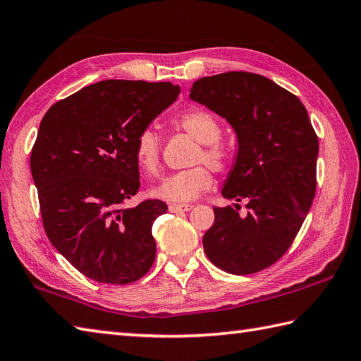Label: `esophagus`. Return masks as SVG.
Returning a JSON list of instances; mask_svg holds the SVG:
<instances>
[{
	"instance_id": "esophagus-1",
	"label": "esophagus",
	"mask_w": 361,
	"mask_h": 361,
	"mask_svg": "<svg viewBox=\"0 0 361 361\" xmlns=\"http://www.w3.org/2000/svg\"><path fill=\"white\" fill-rule=\"evenodd\" d=\"M168 209L173 213H179V212H190L193 209V205L191 204H170L168 205Z\"/></svg>"
}]
</instances>
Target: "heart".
Segmentation results:
<instances>
[{"instance_id":"heart-1","label":"heart","mask_w":361,"mask_h":361,"mask_svg":"<svg viewBox=\"0 0 361 361\" xmlns=\"http://www.w3.org/2000/svg\"><path fill=\"white\" fill-rule=\"evenodd\" d=\"M173 126L187 132L201 143L195 154V161H207L213 170H223L227 164V152L219 143L221 126L207 110L190 109L173 118ZM161 140L152 128H143L138 132L134 145V154L138 166L145 173L156 174L160 165ZM215 179L207 165H196L165 176L159 185L152 188V195L170 202L195 201L207 191Z\"/></svg>"}]
</instances>
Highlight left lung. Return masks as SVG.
<instances>
[{
	"label": "left lung",
	"instance_id": "left-lung-1",
	"mask_svg": "<svg viewBox=\"0 0 361 361\" xmlns=\"http://www.w3.org/2000/svg\"><path fill=\"white\" fill-rule=\"evenodd\" d=\"M190 99L223 116L237 134V156L221 195L247 201L246 216L231 205L213 207L204 251L226 273H257L286 252L312 207L318 137L299 98L254 73L197 79Z\"/></svg>",
	"mask_w": 361,
	"mask_h": 361
}]
</instances>
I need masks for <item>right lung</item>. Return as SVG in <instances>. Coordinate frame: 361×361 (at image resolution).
Segmentation results:
<instances>
[{"label": "right lung", "instance_id": "obj_1", "mask_svg": "<svg viewBox=\"0 0 361 361\" xmlns=\"http://www.w3.org/2000/svg\"><path fill=\"white\" fill-rule=\"evenodd\" d=\"M179 92L171 82L107 79L56 102L43 116L31 152L43 227L88 279L126 285L152 267V223L166 213V204H123L140 188L138 132Z\"/></svg>", "mask_w": 361, "mask_h": 361}]
</instances>
